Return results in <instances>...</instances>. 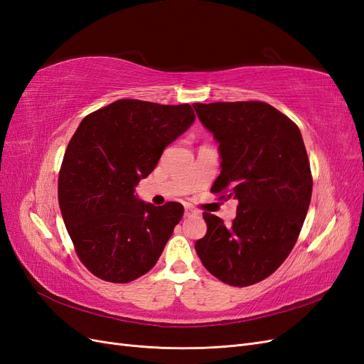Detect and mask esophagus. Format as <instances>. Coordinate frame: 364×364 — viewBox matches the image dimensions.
I'll return each mask as SVG.
<instances>
[{"label":"esophagus","mask_w":364,"mask_h":364,"mask_svg":"<svg viewBox=\"0 0 364 364\" xmlns=\"http://www.w3.org/2000/svg\"><path fill=\"white\" fill-rule=\"evenodd\" d=\"M199 213L196 211V209L190 208V206H185V217H193V215H197Z\"/></svg>","instance_id":"obj_1"}]
</instances>
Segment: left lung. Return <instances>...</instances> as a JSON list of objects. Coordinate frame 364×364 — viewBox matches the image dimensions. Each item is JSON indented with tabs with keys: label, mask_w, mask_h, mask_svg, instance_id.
Instances as JSON below:
<instances>
[{
	"label": "left lung",
	"mask_w": 364,
	"mask_h": 364,
	"mask_svg": "<svg viewBox=\"0 0 364 364\" xmlns=\"http://www.w3.org/2000/svg\"><path fill=\"white\" fill-rule=\"evenodd\" d=\"M218 142L220 176L211 191L238 200L230 225L203 213L196 241L205 269L234 287L257 284L289 257L306 217L313 179L301 130L262 102L194 103Z\"/></svg>",
	"instance_id": "8db88e82"
}]
</instances>
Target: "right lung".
<instances>
[{
  "label": "right lung",
  "mask_w": 364,
  "mask_h": 364,
  "mask_svg": "<svg viewBox=\"0 0 364 364\" xmlns=\"http://www.w3.org/2000/svg\"><path fill=\"white\" fill-rule=\"evenodd\" d=\"M194 119L190 105L127 98L77 127L59 173V205L77 255L97 278L126 284L159 259L183 206L142 202L135 186Z\"/></svg>",
  "instance_id": "add662e5"
}]
</instances>
